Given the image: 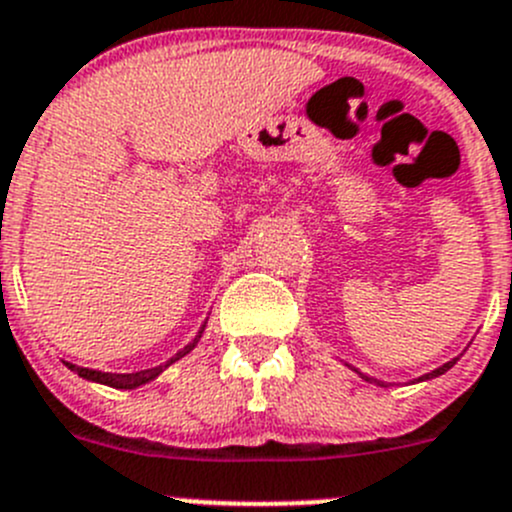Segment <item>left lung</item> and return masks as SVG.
Instances as JSON below:
<instances>
[{"label": "left lung", "mask_w": 512, "mask_h": 512, "mask_svg": "<svg viewBox=\"0 0 512 512\" xmlns=\"http://www.w3.org/2000/svg\"><path fill=\"white\" fill-rule=\"evenodd\" d=\"M453 365H455V360H453V362H445L443 367H438V370H433V372H430V375L420 377V380H428V377H438V375H443V372H445V370H450V367H453ZM362 377H365V380H372V377H367V375H362Z\"/></svg>", "instance_id": "left-lung-1"}]
</instances>
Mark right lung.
I'll use <instances>...</instances> for the list:
<instances>
[{
  "mask_svg": "<svg viewBox=\"0 0 512 512\" xmlns=\"http://www.w3.org/2000/svg\"><path fill=\"white\" fill-rule=\"evenodd\" d=\"M197 342V340H195ZM195 342L192 345H187L185 350L180 352L177 357H172L170 362H165V365L160 367H152V370H142V372H132V375H117V372H99V370H89V367H77V365H69V370L77 372L79 377H84V380H94V382H102V385H109V388H122V390H130V388H137V385H145V382L155 380L157 375H160L162 370H165L167 365H172L175 360H180L182 355H187V352L195 347Z\"/></svg>",
  "mask_w": 512,
  "mask_h": 512,
  "instance_id": "obj_1",
  "label": "right lung"
}]
</instances>
